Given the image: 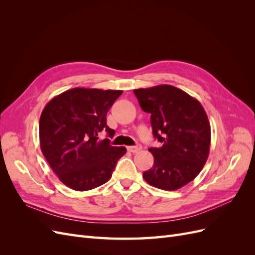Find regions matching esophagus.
<instances>
[{
    "instance_id": "esophagus-1",
    "label": "esophagus",
    "mask_w": 255,
    "mask_h": 255,
    "mask_svg": "<svg viewBox=\"0 0 255 255\" xmlns=\"http://www.w3.org/2000/svg\"><path fill=\"white\" fill-rule=\"evenodd\" d=\"M141 150V145L140 144H137L135 146H128V152H132V153H138Z\"/></svg>"
}]
</instances>
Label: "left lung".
<instances>
[{"instance_id":"8db88e82","label":"left lung","mask_w":255,"mask_h":255,"mask_svg":"<svg viewBox=\"0 0 255 255\" xmlns=\"http://www.w3.org/2000/svg\"><path fill=\"white\" fill-rule=\"evenodd\" d=\"M141 110L151 115L153 136L161 142L150 148L154 164L144 181L159 189L176 190L203 169L211 146V125L197 99L171 85L134 89Z\"/></svg>"}]
</instances>
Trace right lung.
I'll use <instances>...</instances> for the list:
<instances>
[{
    "instance_id": "right-lung-1",
    "label": "right lung",
    "mask_w": 255,
    "mask_h": 255,
    "mask_svg": "<svg viewBox=\"0 0 255 255\" xmlns=\"http://www.w3.org/2000/svg\"><path fill=\"white\" fill-rule=\"evenodd\" d=\"M122 90L76 87L54 97L39 120L43 156L58 179L69 188L85 191L101 186L112 177L116 164L127 152L113 146L115 130L106 125V114Z\"/></svg>"
}]
</instances>
